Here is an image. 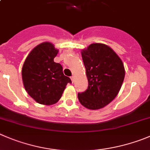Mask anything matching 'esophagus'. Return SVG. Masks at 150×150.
<instances>
[{"mask_svg": "<svg viewBox=\"0 0 150 150\" xmlns=\"http://www.w3.org/2000/svg\"><path fill=\"white\" fill-rule=\"evenodd\" d=\"M71 81H72V82H74V80H75V76H71Z\"/></svg>", "mask_w": 150, "mask_h": 150, "instance_id": "obj_1", "label": "esophagus"}]
</instances>
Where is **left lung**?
I'll list each match as a JSON object with an SVG mask.
<instances>
[{"mask_svg": "<svg viewBox=\"0 0 150 150\" xmlns=\"http://www.w3.org/2000/svg\"><path fill=\"white\" fill-rule=\"evenodd\" d=\"M88 88L78 93L81 105L99 110L110 103L119 93L125 76L121 58L108 45L93 43L81 51Z\"/></svg>", "mask_w": 150, "mask_h": 150, "instance_id": "1", "label": "left lung"}]
</instances>
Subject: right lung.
<instances>
[{
  "label": "right lung",
  "instance_id": "obj_1",
  "mask_svg": "<svg viewBox=\"0 0 150 150\" xmlns=\"http://www.w3.org/2000/svg\"><path fill=\"white\" fill-rule=\"evenodd\" d=\"M59 50L49 42L39 44L30 51L22 67V79L25 90L35 102L44 105L57 103L62 97L69 77L62 67L54 62Z\"/></svg>",
  "mask_w": 150,
  "mask_h": 150
}]
</instances>
